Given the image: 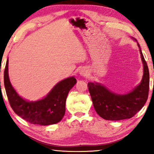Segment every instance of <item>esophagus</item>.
Instances as JSON below:
<instances>
[{
  "instance_id": "obj_1",
  "label": "esophagus",
  "mask_w": 154,
  "mask_h": 154,
  "mask_svg": "<svg viewBox=\"0 0 154 154\" xmlns=\"http://www.w3.org/2000/svg\"><path fill=\"white\" fill-rule=\"evenodd\" d=\"M80 73H81L82 75H83V76H87V75H88V73H86V71H82Z\"/></svg>"
}]
</instances>
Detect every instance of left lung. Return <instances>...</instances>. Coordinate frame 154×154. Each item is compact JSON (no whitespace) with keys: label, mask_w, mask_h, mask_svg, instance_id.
<instances>
[{"label":"left lung","mask_w":154,"mask_h":154,"mask_svg":"<svg viewBox=\"0 0 154 154\" xmlns=\"http://www.w3.org/2000/svg\"><path fill=\"white\" fill-rule=\"evenodd\" d=\"M144 64V75L141 83L130 93L120 95L109 91L98 83H88V90L97 114L108 121H120L133 117L144 106L149 90V72L140 47Z\"/></svg>","instance_id":"8db88e82"}]
</instances>
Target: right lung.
I'll return each mask as SVG.
<instances>
[{"mask_svg": "<svg viewBox=\"0 0 154 154\" xmlns=\"http://www.w3.org/2000/svg\"><path fill=\"white\" fill-rule=\"evenodd\" d=\"M75 83L74 77L68 78L57 84L43 100L29 102L20 97L10 83L8 60L4 71V84L10 106L16 114L31 124L48 125L60 122L65 113L67 95Z\"/></svg>", "mask_w": 154, "mask_h": 154, "instance_id": "add662e5", "label": "right lung"}]
</instances>
